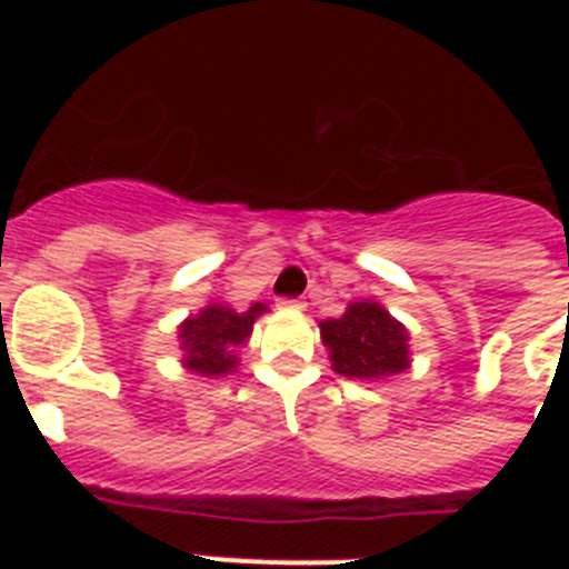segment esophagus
I'll return each instance as SVG.
<instances>
[{
	"label": "esophagus",
	"instance_id": "34e87169",
	"mask_svg": "<svg viewBox=\"0 0 569 569\" xmlns=\"http://www.w3.org/2000/svg\"><path fill=\"white\" fill-rule=\"evenodd\" d=\"M279 308L301 310V308H305V301H301V299H279Z\"/></svg>",
	"mask_w": 569,
	"mask_h": 569
}]
</instances>
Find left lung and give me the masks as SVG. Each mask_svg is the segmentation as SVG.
Wrapping results in <instances>:
<instances>
[{
  "instance_id": "obj_1",
  "label": "left lung",
  "mask_w": 569,
  "mask_h": 569,
  "mask_svg": "<svg viewBox=\"0 0 569 569\" xmlns=\"http://www.w3.org/2000/svg\"><path fill=\"white\" fill-rule=\"evenodd\" d=\"M319 328L336 373L376 381L410 365L405 328L376 301H353L341 319H325Z\"/></svg>"
}]
</instances>
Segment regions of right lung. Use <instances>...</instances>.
<instances>
[{
    "mask_svg": "<svg viewBox=\"0 0 569 569\" xmlns=\"http://www.w3.org/2000/svg\"><path fill=\"white\" fill-rule=\"evenodd\" d=\"M264 305H253L248 313L210 305L196 319H188L179 330L182 339L184 365L193 373L202 376H224L236 367V350L244 345V339L253 330L256 316L264 313Z\"/></svg>",
    "mask_w": 569,
    "mask_h": 569,
    "instance_id": "right-lung-1",
    "label": "right lung"
}]
</instances>
